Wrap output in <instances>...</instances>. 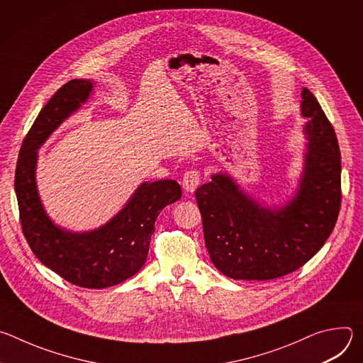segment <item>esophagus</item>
Masks as SVG:
<instances>
[{"mask_svg":"<svg viewBox=\"0 0 363 363\" xmlns=\"http://www.w3.org/2000/svg\"><path fill=\"white\" fill-rule=\"evenodd\" d=\"M201 184V174L196 169H189L182 177V186L186 192H194Z\"/></svg>","mask_w":363,"mask_h":363,"instance_id":"1","label":"esophagus"}]
</instances>
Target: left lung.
Returning <instances> with one entry per match:
<instances>
[{"mask_svg": "<svg viewBox=\"0 0 363 363\" xmlns=\"http://www.w3.org/2000/svg\"><path fill=\"white\" fill-rule=\"evenodd\" d=\"M301 99L308 143L298 191L287 205L264 208L224 174L195 191L211 262L234 280H272L296 272L323 247L337 221V138L315 94L304 87Z\"/></svg>", "mask_w": 363, "mask_h": 363, "instance_id": "left-lung-1", "label": "left lung"}]
</instances>
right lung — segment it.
<instances>
[{
	"instance_id": "obj_1",
	"label": "right lung",
	"mask_w": 363,
	"mask_h": 363,
	"mask_svg": "<svg viewBox=\"0 0 363 363\" xmlns=\"http://www.w3.org/2000/svg\"><path fill=\"white\" fill-rule=\"evenodd\" d=\"M93 90L90 80L62 86L26 135L16 168V194L23 234L38 260L72 284L105 289L135 276L146 262L153 225L167 205L178 201L174 179L143 182L109 223L89 233H70L45 214L35 186L37 149Z\"/></svg>"
}]
</instances>
